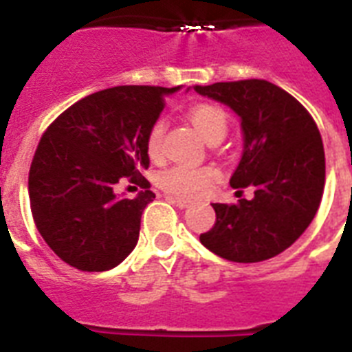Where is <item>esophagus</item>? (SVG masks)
<instances>
[{
  "label": "esophagus",
  "instance_id": "obj_1",
  "mask_svg": "<svg viewBox=\"0 0 352 352\" xmlns=\"http://www.w3.org/2000/svg\"><path fill=\"white\" fill-rule=\"evenodd\" d=\"M168 201H170V203H173L175 204V206H179V208L181 210H184V208H188V206H190V201H186V199H182V197H173V195H170V197H168Z\"/></svg>",
  "mask_w": 352,
  "mask_h": 352
}]
</instances>
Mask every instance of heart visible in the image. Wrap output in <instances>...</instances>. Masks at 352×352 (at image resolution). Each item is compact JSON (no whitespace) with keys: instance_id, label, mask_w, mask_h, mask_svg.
Listing matches in <instances>:
<instances>
[{"instance_id":"1","label":"heart","mask_w":352,"mask_h":352,"mask_svg":"<svg viewBox=\"0 0 352 352\" xmlns=\"http://www.w3.org/2000/svg\"><path fill=\"white\" fill-rule=\"evenodd\" d=\"M188 118L206 142L210 138L221 137V135L225 137L228 131L226 113L217 106L199 104L188 111ZM164 129L166 126L162 120H157L149 127L148 140H146L149 157H159L162 151ZM215 179H217V170L212 166L175 164L160 171L157 181H159L160 188H164L168 193L181 195V197H199Z\"/></svg>"}]
</instances>
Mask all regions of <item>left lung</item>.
Returning <instances> with one entry per match:
<instances>
[{
  "label": "left lung",
  "instance_id": "left-lung-1",
  "mask_svg": "<svg viewBox=\"0 0 352 352\" xmlns=\"http://www.w3.org/2000/svg\"><path fill=\"white\" fill-rule=\"evenodd\" d=\"M241 118L243 155L232 188H254L250 201L212 204L215 225L201 234L208 250L257 263L287 250L314 219L325 186V153L305 107L267 80L195 85Z\"/></svg>",
  "mask_w": 352,
  "mask_h": 352
}]
</instances>
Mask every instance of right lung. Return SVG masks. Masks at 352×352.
<instances>
[{"mask_svg":"<svg viewBox=\"0 0 352 352\" xmlns=\"http://www.w3.org/2000/svg\"><path fill=\"white\" fill-rule=\"evenodd\" d=\"M179 87L118 85L65 109L43 133L29 171L36 228L62 261L84 272L115 268L137 246L140 217L155 199L148 170L149 127ZM129 178L144 192L118 198Z\"/></svg>","mask_w":352,"mask_h":352,"instance_id":"1","label":"right lung"}]
</instances>
